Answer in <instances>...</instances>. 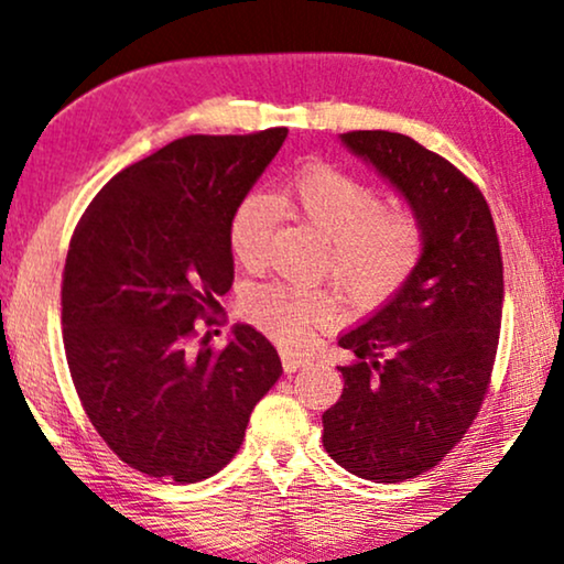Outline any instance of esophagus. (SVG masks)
I'll list each match as a JSON object with an SVG mask.
<instances>
[{
    "label": "esophagus",
    "mask_w": 564,
    "mask_h": 564,
    "mask_svg": "<svg viewBox=\"0 0 564 564\" xmlns=\"http://www.w3.org/2000/svg\"><path fill=\"white\" fill-rule=\"evenodd\" d=\"M281 361H283V369H286L289 375L296 372V369H302V367L310 365V361H306L304 356H299L294 351H286V348H283V351H281Z\"/></svg>",
    "instance_id": "34e87169"
}]
</instances>
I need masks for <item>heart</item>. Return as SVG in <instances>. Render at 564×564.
<instances>
[{
    "mask_svg": "<svg viewBox=\"0 0 564 564\" xmlns=\"http://www.w3.org/2000/svg\"><path fill=\"white\" fill-rule=\"evenodd\" d=\"M278 203L330 245V273L361 306L393 296L422 258L424 234L419 220L405 213H388L380 192L346 171L304 169L278 192ZM275 218V203L260 192L237 205L229 247L241 268L265 265ZM245 315L283 346H304L312 327L338 319L340 296L330 289L265 283L245 299Z\"/></svg>",
    "mask_w": 564,
    "mask_h": 564,
    "instance_id": "heart-1",
    "label": "heart"
}]
</instances>
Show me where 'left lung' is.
<instances>
[{"instance_id": "obj_1", "label": "left lung", "mask_w": 564, "mask_h": 564, "mask_svg": "<svg viewBox=\"0 0 564 564\" xmlns=\"http://www.w3.org/2000/svg\"><path fill=\"white\" fill-rule=\"evenodd\" d=\"M340 142L401 195L424 234L409 281L365 323L338 335L354 354L344 393L323 413L330 458L361 479L430 471L481 409L502 319V254L479 187L451 161L398 132Z\"/></svg>"}]
</instances>
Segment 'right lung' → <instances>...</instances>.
<instances>
[{
  "label": "right lung",
  "instance_id": "right-lung-1",
  "mask_svg": "<svg viewBox=\"0 0 564 564\" xmlns=\"http://www.w3.org/2000/svg\"><path fill=\"white\" fill-rule=\"evenodd\" d=\"M286 134L169 142L119 171L69 241L62 335L75 390L106 445L155 479L218 474L283 372L252 325H234L220 351L192 335L231 289V216Z\"/></svg>",
  "mask_w": 564,
  "mask_h": 564
}]
</instances>
